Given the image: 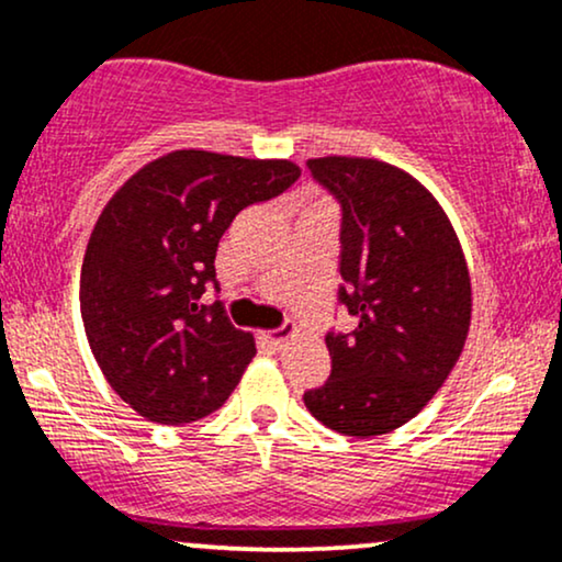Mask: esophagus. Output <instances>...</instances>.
<instances>
[{
    "label": "esophagus",
    "mask_w": 562,
    "mask_h": 562,
    "mask_svg": "<svg viewBox=\"0 0 562 562\" xmlns=\"http://www.w3.org/2000/svg\"><path fill=\"white\" fill-rule=\"evenodd\" d=\"M295 335V327L293 324H285V327H280V329H272V333H261V340L267 342L269 348L272 350H282L288 346V340L290 337Z\"/></svg>",
    "instance_id": "esophagus-1"
}]
</instances>
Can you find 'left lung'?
<instances>
[{"mask_svg": "<svg viewBox=\"0 0 562 562\" xmlns=\"http://www.w3.org/2000/svg\"><path fill=\"white\" fill-rule=\"evenodd\" d=\"M306 167L340 204L337 301L358 324L324 337L333 374L303 392V403L340 435H387L435 397L461 358L469 267L448 214L408 172L361 157Z\"/></svg>", "mask_w": 562, "mask_h": 562, "instance_id": "left-lung-1", "label": "left lung"}]
</instances>
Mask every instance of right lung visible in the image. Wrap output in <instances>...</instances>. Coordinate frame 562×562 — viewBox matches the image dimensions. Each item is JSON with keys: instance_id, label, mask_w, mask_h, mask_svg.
<instances>
[{"instance_id": "add662e5", "label": "right lung", "mask_w": 562, "mask_h": 562, "mask_svg": "<svg viewBox=\"0 0 562 562\" xmlns=\"http://www.w3.org/2000/svg\"><path fill=\"white\" fill-rule=\"evenodd\" d=\"M288 159L182 148L148 161L112 195L80 269V316L106 382L135 414L191 424L220 408L256 356L216 282V246L246 206L288 191Z\"/></svg>"}]
</instances>
